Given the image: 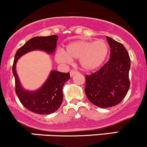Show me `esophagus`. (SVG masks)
I'll return each instance as SVG.
<instances>
[{"label": "esophagus", "mask_w": 147, "mask_h": 147, "mask_svg": "<svg viewBox=\"0 0 147 147\" xmlns=\"http://www.w3.org/2000/svg\"><path fill=\"white\" fill-rule=\"evenodd\" d=\"M78 73V71H75V70H71L70 71V76H71V77H72L74 75V74H77Z\"/></svg>", "instance_id": "34e87169"}]
</instances>
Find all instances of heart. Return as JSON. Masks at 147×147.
Segmentation results:
<instances>
[{
	"label": "heart",
	"instance_id": "1",
	"mask_svg": "<svg viewBox=\"0 0 147 147\" xmlns=\"http://www.w3.org/2000/svg\"><path fill=\"white\" fill-rule=\"evenodd\" d=\"M109 53V45L106 40H78L69 43L66 52L58 50L55 59L60 64H70L72 59H79L80 67L86 71L97 69L103 64Z\"/></svg>",
	"mask_w": 147,
	"mask_h": 147
}]
</instances>
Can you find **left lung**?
Masks as SVG:
<instances>
[{
	"mask_svg": "<svg viewBox=\"0 0 147 147\" xmlns=\"http://www.w3.org/2000/svg\"><path fill=\"white\" fill-rule=\"evenodd\" d=\"M110 48L109 60L94 73L86 76L85 92L90 102L100 108L119 104L129 88L130 59L121 42L107 36Z\"/></svg>",
	"mask_w": 147,
	"mask_h": 147,
	"instance_id": "left-lung-1",
	"label": "left lung"
}]
</instances>
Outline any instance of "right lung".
Masks as SVG:
<instances>
[{"label":"right lung","mask_w":147,"mask_h":147,"mask_svg":"<svg viewBox=\"0 0 147 147\" xmlns=\"http://www.w3.org/2000/svg\"><path fill=\"white\" fill-rule=\"evenodd\" d=\"M57 40L56 35L32 38L17 50L15 56L12 73L15 80V92L25 108L38 114H50L59 108L63 100V86L70 78V74L52 71L43 86L38 90L31 92L24 89L20 84L15 69L16 63L20 57L32 50L53 53Z\"/></svg>","instance_id":"1"}]
</instances>
